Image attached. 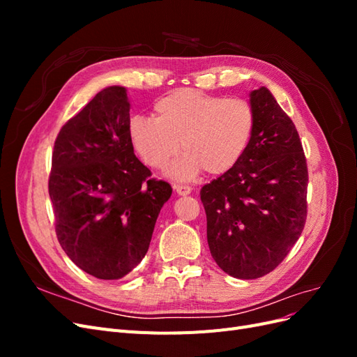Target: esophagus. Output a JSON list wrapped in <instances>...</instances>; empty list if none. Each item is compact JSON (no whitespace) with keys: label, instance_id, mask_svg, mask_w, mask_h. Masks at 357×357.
<instances>
[{"label":"esophagus","instance_id":"1","mask_svg":"<svg viewBox=\"0 0 357 357\" xmlns=\"http://www.w3.org/2000/svg\"><path fill=\"white\" fill-rule=\"evenodd\" d=\"M174 189L177 192V195H180V197H186V195H189V193L192 192V188L190 186H185V185H177V186H174Z\"/></svg>","mask_w":357,"mask_h":357}]
</instances>
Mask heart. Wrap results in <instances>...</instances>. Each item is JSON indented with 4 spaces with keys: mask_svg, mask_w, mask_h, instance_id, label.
I'll return each instance as SVG.
<instances>
[{
    "mask_svg": "<svg viewBox=\"0 0 357 357\" xmlns=\"http://www.w3.org/2000/svg\"><path fill=\"white\" fill-rule=\"evenodd\" d=\"M155 119L134 116L128 135L137 153L152 168L165 167L180 150L167 174L190 181L205 169L220 176L238 164L255 131V112L245 100L225 98L197 89H177L155 102Z\"/></svg>",
    "mask_w": 357,
    "mask_h": 357,
    "instance_id": "heart-1",
    "label": "heart"
}]
</instances>
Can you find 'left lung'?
Listing matches in <instances>:
<instances>
[{
    "mask_svg": "<svg viewBox=\"0 0 357 357\" xmlns=\"http://www.w3.org/2000/svg\"><path fill=\"white\" fill-rule=\"evenodd\" d=\"M250 105L256 122L245 153L201 189L210 253L241 280L271 273L307 219L308 171L296 128L265 86L250 92Z\"/></svg>",
    "mask_w": 357,
    "mask_h": 357,
    "instance_id": "left-lung-1",
    "label": "left lung"
}]
</instances>
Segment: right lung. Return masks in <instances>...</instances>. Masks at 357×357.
<instances>
[{"label": "right lung", "instance_id": "obj_1", "mask_svg": "<svg viewBox=\"0 0 357 357\" xmlns=\"http://www.w3.org/2000/svg\"><path fill=\"white\" fill-rule=\"evenodd\" d=\"M128 92L109 86L59 131L49 195L61 247L84 273L119 280L146 256L172 189L150 178L128 135Z\"/></svg>", "mask_w": 357, "mask_h": 357}]
</instances>
